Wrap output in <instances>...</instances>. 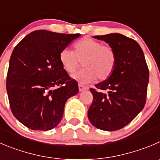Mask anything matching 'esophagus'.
I'll use <instances>...</instances> for the list:
<instances>
[{
    "label": "esophagus",
    "instance_id": "34e87169",
    "mask_svg": "<svg viewBox=\"0 0 160 160\" xmlns=\"http://www.w3.org/2000/svg\"><path fill=\"white\" fill-rule=\"evenodd\" d=\"M78 89H79V91H83V90H86V89H88V87L83 86L82 84H78Z\"/></svg>",
    "mask_w": 160,
    "mask_h": 160
}]
</instances>
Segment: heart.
<instances>
[{
    "mask_svg": "<svg viewBox=\"0 0 160 160\" xmlns=\"http://www.w3.org/2000/svg\"><path fill=\"white\" fill-rule=\"evenodd\" d=\"M74 52L63 48L60 52V61L68 73L76 71L82 61L84 68L73 74L75 80L89 83L96 78L103 81L112 75L116 64V53L112 46L102 42L85 38L76 42Z\"/></svg>",
    "mask_w": 160,
    "mask_h": 160,
    "instance_id": "b5f03b06",
    "label": "heart"
}]
</instances>
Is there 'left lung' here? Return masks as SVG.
Segmentation results:
<instances>
[{
    "instance_id": "obj_1",
    "label": "left lung",
    "mask_w": 160,
    "mask_h": 160,
    "mask_svg": "<svg viewBox=\"0 0 160 160\" xmlns=\"http://www.w3.org/2000/svg\"><path fill=\"white\" fill-rule=\"evenodd\" d=\"M93 38L112 46L117 60L112 75L90 89L93 100L88 118L97 129L115 131L128 125L144 108L148 68L141 46L133 39L117 33Z\"/></svg>"
}]
</instances>
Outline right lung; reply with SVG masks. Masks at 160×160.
<instances>
[{
  "label": "right lung",
  "mask_w": 160,
  "mask_h": 160,
  "mask_svg": "<svg viewBox=\"0 0 160 160\" xmlns=\"http://www.w3.org/2000/svg\"><path fill=\"white\" fill-rule=\"evenodd\" d=\"M80 35L35 30L15 47L6 89L13 115L30 130L56 127L67 100L78 92V82L60 63V52Z\"/></svg>",
  "instance_id": "right-lung-1"
}]
</instances>
